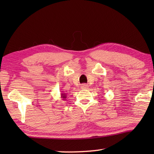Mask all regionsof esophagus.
I'll use <instances>...</instances> for the list:
<instances>
[{"mask_svg": "<svg viewBox=\"0 0 154 154\" xmlns=\"http://www.w3.org/2000/svg\"><path fill=\"white\" fill-rule=\"evenodd\" d=\"M81 88H82V89H88V85L87 84H85V83H83V84L82 85V87Z\"/></svg>", "mask_w": 154, "mask_h": 154, "instance_id": "obj_1", "label": "esophagus"}]
</instances>
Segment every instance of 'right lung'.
<instances>
[{
  "instance_id": "1",
  "label": "right lung",
  "mask_w": 154,
  "mask_h": 154,
  "mask_svg": "<svg viewBox=\"0 0 154 154\" xmlns=\"http://www.w3.org/2000/svg\"><path fill=\"white\" fill-rule=\"evenodd\" d=\"M66 96H67L66 94V93H64V92L61 93V98H62V100H65L66 98Z\"/></svg>"
}]
</instances>
